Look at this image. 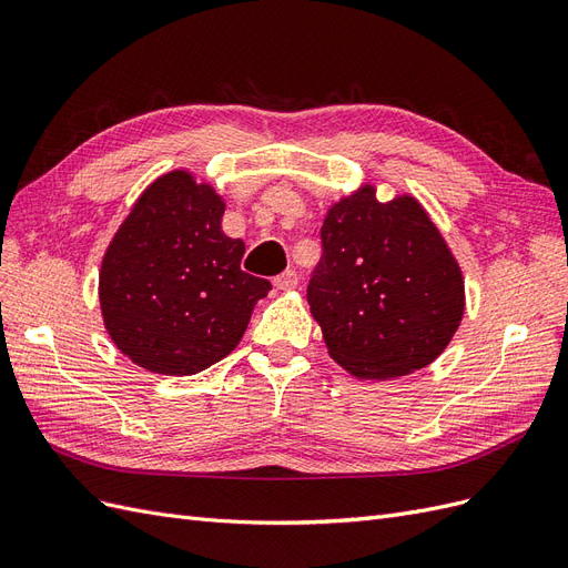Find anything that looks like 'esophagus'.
I'll use <instances>...</instances> for the list:
<instances>
[{
	"mask_svg": "<svg viewBox=\"0 0 568 568\" xmlns=\"http://www.w3.org/2000/svg\"><path fill=\"white\" fill-rule=\"evenodd\" d=\"M296 284H298V272H296V270H286V272L280 274L277 280H274V286L282 288V291L296 288Z\"/></svg>",
	"mask_w": 568,
	"mask_h": 568,
	"instance_id": "obj_1",
	"label": "esophagus"
}]
</instances>
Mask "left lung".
<instances>
[{
    "mask_svg": "<svg viewBox=\"0 0 568 568\" xmlns=\"http://www.w3.org/2000/svg\"><path fill=\"white\" fill-rule=\"evenodd\" d=\"M307 284L329 355L357 379L432 365L464 315L462 270L412 196L379 203L374 186L334 203Z\"/></svg>",
    "mask_w": 568,
    "mask_h": 568,
    "instance_id": "8db88e82",
    "label": "left lung"
}]
</instances>
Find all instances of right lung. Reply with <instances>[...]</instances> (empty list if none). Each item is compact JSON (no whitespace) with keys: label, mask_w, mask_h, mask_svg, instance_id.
Listing matches in <instances>:
<instances>
[{"label":"right lung","mask_w":568,"mask_h":568,"mask_svg":"<svg viewBox=\"0 0 568 568\" xmlns=\"http://www.w3.org/2000/svg\"><path fill=\"white\" fill-rule=\"evenodd\" d=\"M225 201L173 170L146 186L99 272V303L118 351L149 372L189 376L242 341L272 284L242 270L244 242L222 232Z\"/></svg>","instance_id":"right-lung-1"}]
</instances>
